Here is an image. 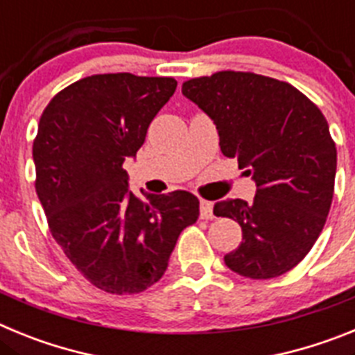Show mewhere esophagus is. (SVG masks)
<instances>
[{
	"label": "esophagus",
	"instance_id": "esophagus-1",
	"mask_svg": "<svg viewBox=\"0 0 355 355\" xmlns=\"http://www.w3.org/2000/svg\"><path fill=\"white\" fill-rule=\"evenodd\" d=\"M200 218H205V220H211L213 216V202H209V200H200Z\"/></svg>",
	"mask_w": 355,
	"mask_h": 355
}]
</instances>
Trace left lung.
Returning <instances> with one entry per match:
<instances>
[{
	"label": "left lung",
	"mask_w": 355,
	"mask_h": 355,
	"mask_svg": "<svg viewBox=\"0 0 355 355\" xmlns=\"http://www.w3.org/2000/svg\"><path fill=\"white\" fill-rule=\"evenodd\" d=\"M181 90L215 122L222 155L238 158L258 187L252 202L213 208L243 234L225 265L249 279L286 274L315 245L331 209L336 144L324 114L293 85L254 72L192 78Z\"/></svg>",
	"instance_id": "obj_1"
}]
</instances>
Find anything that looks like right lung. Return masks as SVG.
Returning a JSON list of instances; mask_svg holds the SVG:
<instances>
[{"mask_svg":"<svg viewBox=\"0 0 355 355\" xmlns=\"http://www.w3.org/2000/svg\"><path fill=\"white\" fill-rule=\"evenodd\" d=\"M174 78L94 74L53 97L33 140L35 190L49 231L87 281L112 295L147 290L165 274L199 199L184 190L128 192L122 168L174 94Z\"/></svg>","mask_w":355,"mask_h":355,"instance_id":"right-lung-1","label":"right lung"}]
</instances>
